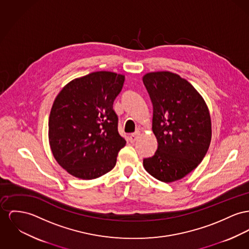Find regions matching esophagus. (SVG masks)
Returning <instances> with one entry per match:
<instances>
[{
  "label": "esophagus",
  "mask_w": 249,
  "mask_h": 249,
  "mask_svg": "<svg viewBox=\"0 0 249 249\" xmlns=\"http://www.w3.org/2000/svg\"><path fill=\"white\" fill-rule=\"evenodd\" d=\"M139 136H140V132H139V131L132 133V134L129 136V142H130L131 143L135 142L137 141V139L139 138Z\"/></svg>",
  "instance_id": "34e87169"
}]
</instances>
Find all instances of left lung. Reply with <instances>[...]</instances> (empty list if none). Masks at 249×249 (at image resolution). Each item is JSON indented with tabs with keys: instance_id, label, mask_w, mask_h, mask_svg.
<instances>
[{
	"instance_id": "obj_1",
	"label": "left lung",
	"mask_w": 249,
	"mask_h": 249,
	"mask_svg": "<svg viewBox=\"0 0 249 249\" xmlns=\"http://www.w3.org/2000/svg\"><path fill=\"white\" fill-rule=\"evenodd\" d=\"M153 105L152 129L158 141L145 170L162 182L181 179L206 156L212 140L208 107L192 84L170 71L142 77Z\"/></svg>"
}]
</instances>
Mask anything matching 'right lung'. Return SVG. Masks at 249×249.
Returning <instances> with one entry per match:
<instances>
[{
  "label": "right lung",
  "mask_w": 249,
  "mask_h": 249,
  "mask_svg": "<svg viewBox=\"0 0 249 249\" xmlns=\"http://www.w3.org/2000/svg\"><path fill=\"white\" fill-rule=\"evenodd\" d=\"M124 75L95 71L62 89L49 117V142L58 164L71 176L94 179L111 171L126 142L118 132L113 102Z\"/></svg>",
  "instance_id": "add662e5"
}]
</instances>
